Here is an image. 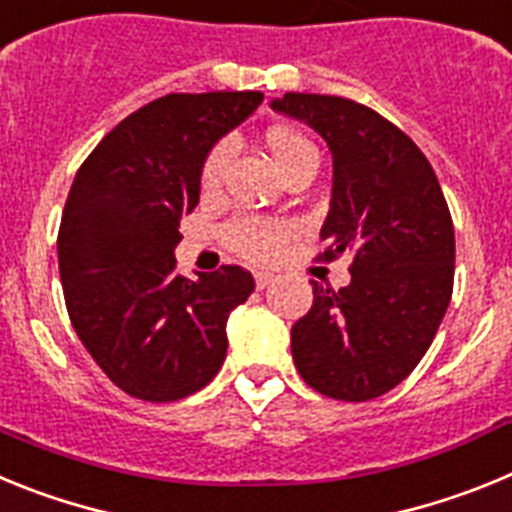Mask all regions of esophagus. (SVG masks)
<instances>
[{"label": "esophagus", "mask_w": 512, "mask_h": 512, "mask_svg": "<svg viewBox=\"0 0 512 512\" xmlns=\"http://www.w3.org/2000/svg\"><path fill=\"white\" fill-rule=\"evenodd\" d=\"M253 279H256V287H259V289H266V287H269V284L274 282V279H277V277H274V274H271V271H264V269H261V271H256V274H253Z\"/></svg>", "instance_id": "34e87169"}]
</instances>
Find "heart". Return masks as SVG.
Here are the masks:
<instances>
[{
	"label": "heart",
	"instance_id": "b5f03b06",
	"mask_svg": "<svg viewBox=\"0 0 512 512\" xmlns=\"http://www.w3.org/2000/svg\"><path fill=\"white\" fill-rule=\"evenodd\" d=\"M266 148H269L274 164L282 174L295 169L302 161H318V148L312 146V140L292 128H271L266 133ZM233 158V143L220 140L207 151L205 161L200 166V189L202 192H215L223 184L225 169ZM292 228L277 220H264V217H238L225 230V241L238 256L248 261H271L277 259L284 241L289 238Z\"/></svg>",
	"mask_w": 512,
	"mask_h": 512
}]
</instances>
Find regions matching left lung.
Segmentation results:
<instances>
[{"instance_id": "left-lung-1", "label": "left lung", "mask_w": 512, "mask_h": 512, "mask_svg": "<svg viewBox=\"0 0 512 512\" xmlns=\"http://www.w3.org/2000/svg\"><path fill=\"white\" fill-rule=\"evenodd\" d=\"M271 107L318 130L333 153L320 259L351 256V282H312L292 359L312 390L366 402L413 372L454 289V223L436 171L397 125L354 99L287 92Z\"/></svg>"}]
</instances>
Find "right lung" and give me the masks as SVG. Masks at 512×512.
I'll use <instances>...</instances> for the list:
<instances>
[{"label": "right lung", "instance_id": "add662e5", "mask_svg": "<svg viewBox=\"0 0 512 512\" xmlns=\"http://www.w3.org/2000/svg\"><path fill=\"white\" fill-rule=\"evenodd\" d=\"M261 92L166 94L104 135L76 171L58 230V269L76 336L130 397L174 402L225 361L228 315L253 277L220 266L176 274L179 220L200 202V166Z\"/></svg>", "mask_w": 512, "mask_h": 512}]
</instances>
